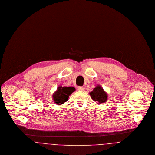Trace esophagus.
<instances>
[{
    "instance_id": "esophagus-1",
    "label": "esophagus",
    "mask_w": 155,
    "mask_h": 155,
    "mask_svg": "<svg viewBox=\"0 0 155 155\" xmlns=\"http://www.w3.org/2000/svg\"><path fill=\"white\" fill-rule=\"evenodd\" d=\"M85 89V87H78V90L80 91H83Z\"/></svg>"
}]
</instances>
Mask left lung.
<instances>
[{
	"mask_svg": "<svg viewBox=\"0 0 155 155\" xmlns=\"http://www.w3.org/2000/svg\"><path fill=\"white\" fill-rule=\"evenodd\" d=\"M91 98L97 103H103L107 100V93L103 90L101 86L97 85L89 93Z\"/></svg>",
	"mask_w": 155,
	"mask_h": 155,
	"instance_id": "1",
	"label": "left lung"
}]
</instances>
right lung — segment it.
I'll return each mask as SVG.
<instances>
[{
  "mask_svg": "<svg viewBox=\"0 0 155 155\" xmlns=\"http://www.w3.org/2000/svg\"><path fill=\"white\" fill-rule=\"evenodd\" d=\"M73 87L59 86L53 94V99L56 104H62L68 101L69 96L75 91Z\"/></svg>",
  "mask_w": 155,
  "mask_h": 155,
  "instance_id": "add662e5",
  "label": "right lung"
}]
</instances>
